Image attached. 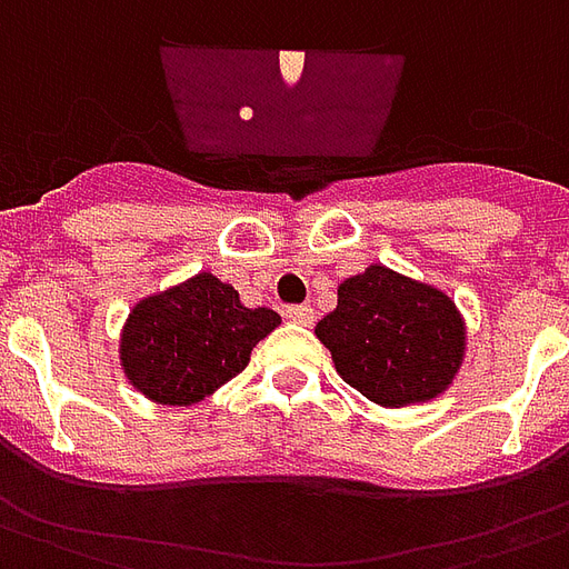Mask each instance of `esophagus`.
<instances>
[{
  "mask_svg": "<svg viewBox=\"0 0 569 569\" xmlns=\"http://www.w3.org/2000/svg\"><path fill=\"white\" fill-rule=\"evenodd\" d=\"M284 315H288L290 321H297V325H312L315 321L312 306H288V309H284Z\"/></svg>",
  "mask_w": 569,
  "mask_h": 569,
  "instance_id": "esophagus-1",
  "label": "esophagus"
}]
</instances>
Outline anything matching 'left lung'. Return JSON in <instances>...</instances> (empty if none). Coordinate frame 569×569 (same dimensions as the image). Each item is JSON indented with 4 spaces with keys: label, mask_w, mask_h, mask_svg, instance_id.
Segmentation results:
<instances>
[{
    "label": "left lung",
    "mask_w": 569,
    "mask_h": 569,
    "mask_svg": "<svg viewBox=\"0 0 569 569\" xmlns=\"http://www.w3.org/2000/svg\"><path fill=\"white\" fill-rule=\"evenodd\" d=\"M315 336L336 372L388 409L427 403L458 376L467 327L449 293L372 263L339 284V302Z\"/></svg>",
    "instance_id": "8db88e82"
}]
</instances>
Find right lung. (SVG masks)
Here are the masks:
<instances>
[{
    "mask_svg": "<svg viewBox=\"0 0 569 569\" xmlns=\"http://www.w3.org/2000/svg\"><path fill=\"white\" fill-rule=\"evenodd\" d=\"M279 325L272 309H248L233 284L199 272L132 306L120 330V370L153 403L193 406L236 379Z\"/></svg>",
    "mask_w": 569,
    "mask_h": 569,
    "instance_id": "obj_1",
    "label": "right lung"
}]
</instances>
